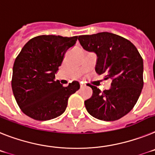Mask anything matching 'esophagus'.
<instances>
[{"label":"esophagus","instance_id":"esophagus-1","mask_svg":"<svg viewBox=\"0 0 155 155\" xmlns=\"http://www.w3.org/2000/svg\"><path fill=\"white\" fill-rule=\"evenodd\" d=\"M86 87L85 84H80V87H81V88H83V87Z\"/></svg>","mask_w":155,"mask_h":155}]
</instances>
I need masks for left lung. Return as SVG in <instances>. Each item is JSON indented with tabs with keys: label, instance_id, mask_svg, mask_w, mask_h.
I'll list each match as a JSON object with an SVG mask.
<instances>
[{
	"label": "left lung",
	"instance_id": "left-lung-1",
	"mask_svg": "<svg viewBox=\"0 0 155 155\" xmlns=\"http://www.w3.org/2000/svg\"><path fill=\"white\" fill-rule=\"evenodd\" d=\"M87 51L97 56L96 72L111 79V88L103 92L94 86L92 97L85 101L90 115L103 121L118 120L130 112L138 101L143 87V62L130 40L107 32L78 37Z\"/></svg>",
	"mask_w": 155,
	"mask_h": 155
}]
</instances>
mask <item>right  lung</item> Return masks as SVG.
Here are the masks:
<instances>
[{
  "label": "right lung",
  "mask_w": 155,
  "mask_h": 155,
  "mask_svg": "<svg viewBox=\"0 0 155 155\" xmlns=\"http://www.w3.org/2000/svg\"><path fill=\"white\" fill-rule=\"evenodd\" d=\"M77 37L41 35L29 40L18 54L13 65L12 88L18 107L27 116L47 121L65 111L68 97L80 86L73 81L63 87L54 81L55 73Z\"/></svg>",
  "instance_id": "right-lung-1"
}]
</instances>
